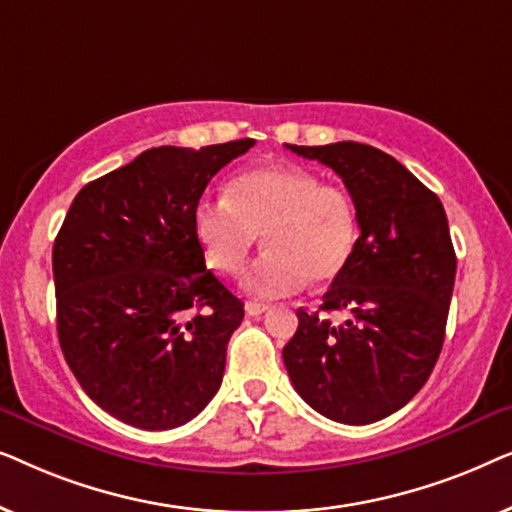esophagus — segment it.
Returning <instances> with one entry per match:
<instances>
[{
	"label": "esophagus",
	"mask_w": 512,
	"mask_h": 512,
	"mask_svg": "<svg viewBox=\"0 0 512 512\" xmlns=\"http://www.w3.org/2000/svg\"><path fill=\"white\" fill-rule=\"evenodd\" d=\"M244 310H247L249 317H261L263 312H268V305H265V303H256V300H249V303L244 305Z\"/></svg>",
	"instance_id": "34e87169"
}]
</instances>
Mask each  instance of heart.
Returning <instances> with one entry per match:
<instances>
[{"label":"heart","mask_w":512,"mask_h":512,"mask_svg":"<svg viewBox=\"0 0 512 512\" xmlns=\"http://www.w3.org/2000/svg\"><path fill=\"white\" fill-rule=\"evenodd\" d=\"M193 233L209 268L233 275L263 233L265 251L244 272L251 296H291L310 282L326 284L347 268L359 240V214L342 186L321 184L296 165L240 172L226 198H202Z\"/></svg>","instance_id":"1"}]
</instances>
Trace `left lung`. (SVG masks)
<instances>
[{"instance_id":"8db88e82","label":"left lung","mask_w":512,"mask_h":512,"mask_svg":"<svg viewBox=\"0 0 512 512\" xmlns=\"http://www.w3.org/2000/svg\"><path fill=\"white\" fill-rule=\"evenodd\" d=\"M338 174L361 235L321 310H347L342 326L298 310L284 347L293 387L319 415L373 424L401 410L436 366L445 340L457 256L438 195L375 146H296Z\"/></svg>"}]
</instances>
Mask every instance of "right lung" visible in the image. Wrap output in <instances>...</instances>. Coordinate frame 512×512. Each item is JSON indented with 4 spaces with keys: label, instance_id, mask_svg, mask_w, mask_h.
<instances>
[{
    "label": "right lung",
    "instance_id": "obj_1",
    "mask_svg": "<svg viewBox=\"0 0 512 512\" xmlns=\"http://www.w3.org/2000/svg\"><path fill=\"white\" fill-rule=\"evenodd\" d=\"M254 144L139 153L83 186L55 237L62 354L83 391L125 424L174 429L221 387L244 305L205 268L193 209Z\"/></svg>",
    "mask_w": 512,
    "mask_h": 512
}]
</instances>
